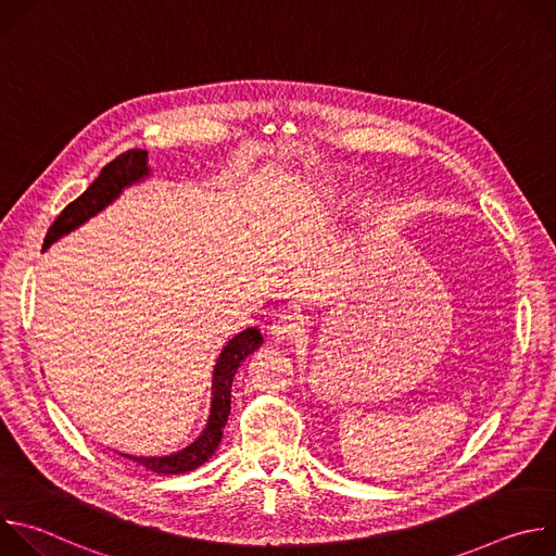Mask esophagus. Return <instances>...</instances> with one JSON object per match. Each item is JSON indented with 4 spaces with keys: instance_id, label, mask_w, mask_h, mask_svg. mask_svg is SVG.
Listing matches in <instances>:
<instances>
[{
    "instance_id": "obj_1",
    "label": "esophagus",
    "mask_w": 556,
    "mask_h": 556,
    "mask_svg": "<svg viewBox=\"0 0 556 556\" xmlns=\"http://www.w3.org/2000/svg\"><path fill=\"white\" fill-rule=\"evenodd\" d=\"M305 324L299 314H292V312H283L279 319L273 324L270 332L277 341H292L296 339L301 332H303Z\"/></svg>"
}]
</instances>
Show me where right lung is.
I'll return each instance as SVG.
<instances>
[{
    "instance_id": "1",
    "label": "right lung",
    "mask_w": 556,
    "mask_h": 556,
    "mask_svg": "<svg viewBox=\"0 0 556 556\" xmlns=\"http://www.w3.org/2000/svg\"><path fill=\"white\" fill-rule=\"evenodd\" d=\"M147 174H149V169H147V151L144 149H129V151L116 155L110 165H105L101 169L99 178L56 215V219L48 228L43 249H48L52 242L59 240V237L67 235L76 226H81L92 215H97L114 198H118V193L127 185L144 178ZM262 343H264V339L257 328H249L242 334H237L235 339L228 341V345L224 348V352L217 358L215 374H213V401H211V416H208L206 429L191 446H187L174 455H165V457H136V455H125V453H121V455L131 462L142 464L144 468H149L157 475H178V472H187V470L202 466L215 453V448L222 440V431H224V425L230 414L232 376H235L237 367L242 365V361L249 354H253Z\"/></svg>"
}]
</instances>
